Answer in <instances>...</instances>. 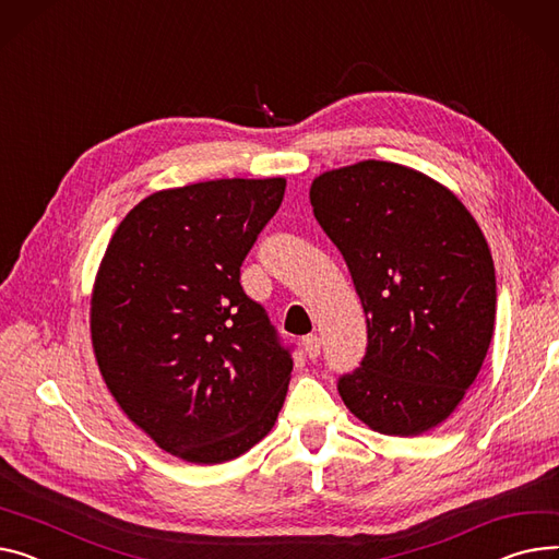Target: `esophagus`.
Wrapping results in <instances>:
<instances>
[{
    "label": "esophagus",
    "instance_id": "1",
    "mask_svg": "<svg viewBox=\"0 0 559 559\" xmlns=\"http://www.w3.org/2000/svg\"><path fill=\"white\" fill-rule=\"evenodd\" d=\"M304 350H306V355H308L310 359L319 357V353H321V342H319L317 334H308V337L304 340Z\"/></svg>",
    "mask_w": 559,
    "mask_h": 559
}]
</instances>
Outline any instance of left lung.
<instances>
[{
  "label": "left lung",
  "instance_id": "8db88e82",
  "mask_svg": "<svg viewBox=\"0 0 559 559\" xmlns=\"http://www.w3.org/2000/svg\"><path fill=\"white\" fill-rule=\"evenodd\" d=\"M310 202L366 314V355L337 384L344 404L386 436L433 429L461 404L492 342L486 236L450 189L391 162L328 170Z\"/></svg>",
  "mask_w": 559,
  "mask_h": 559
}]
</instances>
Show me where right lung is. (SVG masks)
Masks as SVG:
<instances>
[{"label": "right lung", "instance_id": "1", "mask_svg": "<svg viewBox=\"0 0 559 559\" xmlns=\"http://www.w3.org/2000/svg\"><path fill=\"white\" fill-rule=\"evenodd\" d=\"M285 179H213L157 191L117 227L92 292V344L123 414L181 461L215 465L263 440L292 355L240 265Z\"/></svg>", "mask_w": 559, "mask_h": 559}]
</instances>
